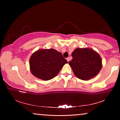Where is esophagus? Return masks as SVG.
Segmentation results:
<instances>
[{
    "label": "esophagus",
    "mask_w": 120,
    "mask_h": 120,
    "mask_svg": "<svg viewBox=\"0 0 120 120\" xmlns=\"http://www.w3.org/2000/svg\"><path fill=\"white\" fill-rule=\"evenodd\" d=\"M67 61L68 62H69L70 61V59H69V58H67Z\"/></svg>",
    "instance_id": "obj_1"
}]
</instances>
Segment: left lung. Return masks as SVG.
<instances>
[{"label": "left lung", "instance_id": "8db88e82", "mask_svg": "<svg viewBox=\"0 0 120 120\" xmlns=\"http://www.w3.org/2000/svg\"><path fill=\"white\" fill-rule=\"evenodd\" d=\"M72 59L69 62L77 78L88 80L98 74L102 67L100 56L89 48H77L71 54Z\"/></svg>", "mask_w": 120, "mask_h": 120}]
</instances>
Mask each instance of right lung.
Returning a JSON list of instances; mask_svg holds the SVG:
<instances>
[{"instance_id":"1","label":"right lung","mask_w":120,"mask_h":120,"mask_svg":"<svg viewBox=\"0 0 120 120\" xmlns=\"http://www.w3.org/2000/svg\"><path fill=\"white\" fill-rule=\"evenodd\" d=\"M67 63L58 51L53 49H40L33 53L30 59V70L37 78L49 80L56 77Z\"/></svg>"}]
</instances>
